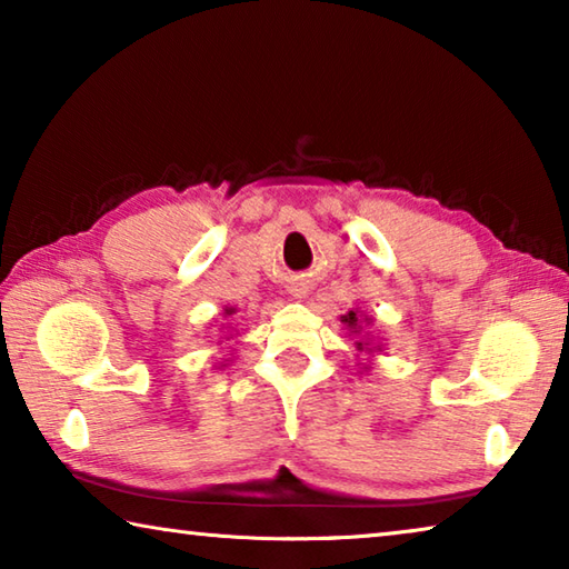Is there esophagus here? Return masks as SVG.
<instances>
[{
  "mask_svg": "<svg viewBox=\"0 0 569 569\" xmlns=\"http://www.w3.org/2000/svg\"><path fill=\"white\" fill-rule=\"evenodd\" d=\"M293 296L303 298V296H306V288H303V286H296V288H293Z\"/></svg>",
  "mask_w": 569,
  "mask_h": 569,
  "instance_id": "34e87169",
  "label": "esophagus"
}]
</instances>
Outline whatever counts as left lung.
Masks as SVG:
<instances>
[{
	"label": "left lung",
	"mask_w": 569,
	"mask_h": 569,
	"mask_svg": "<svg viewBox=\"0 0 569 569\" xmlns=\"http://www.w3.org/2000/svg\"><path fill=\"white\" fill-rule=\"evenodd\" d=\"M361 321H363V316L359 311H349L346 316H341V323H346V329H349L351 333L361 331ZM366 321H371V319H366ZM356 349L359 351L366 349L369 353H373V349H369V343H363V341H356Z\"/></svg>",
	"instance_id": "8db88e82"
}]
</instances>
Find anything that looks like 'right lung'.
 Returning <instances> with one entry per match:
<instances>
[{
  "label": "right lung",
  "mask_w": 569,
  "mask_h": 569,
  "mask_svg": "<svg viewBox=\"0 0 569 569\" xmlns=\"http://www.w3.org/2000/svg\"><path fill=\"white\" fill-rule=\"evenodd\" d=\"M233 311H236V308H226V316H230Z\"/></svg>",
  "instance_id": "right-lung-1"
}]
</instances>
